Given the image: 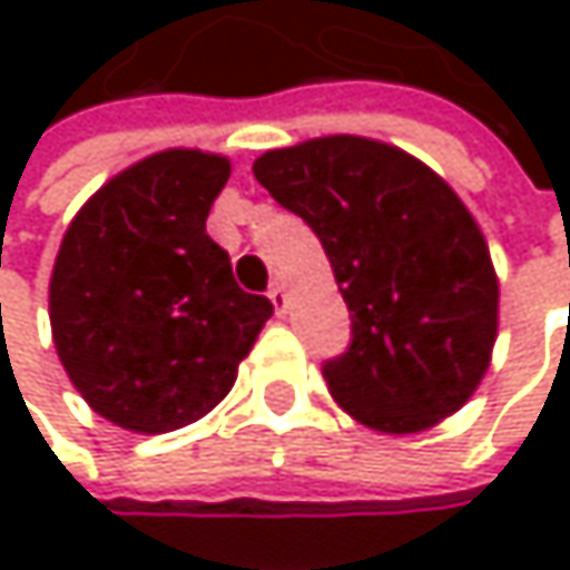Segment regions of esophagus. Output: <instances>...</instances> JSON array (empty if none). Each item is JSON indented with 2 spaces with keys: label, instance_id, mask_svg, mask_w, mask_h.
<instances>
[{
  "label": "esophagus",
  "instance_id": "obj_1",
  "mask_svg": "<svg viewBox=\"0 0 570 570\" xmlns=\"http://www.w3.org/2000/svg\"><path fill=\"white\" fill-rule=\"evenodd\" d=\"M271 299H274L277 313H286V286L281 284V281H274V284H271Z\"/></svg>",
  "mask_w": 570,
  "mask_h": 570
}]
</instances>
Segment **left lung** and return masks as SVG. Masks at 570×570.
Returning a JSON list of instances; mask_svg holds the SVG:
<instances>
[{
	"instance_id": "8db88e82",
	"label": "left lung",
	"mask_w": 570,
	"mask_h": 570,
	"mask_svg": "<svg viewBox=\"0 0 570 570\" xmlns=\"http://www.w3.org/2000/svg\"><path fill=\"white\" fill-rule=\"evenodd\" d=\"M254 177L320 237L350 306L323 363L333 399L380 432L452 415L489 370L499 281L455 190L412 155L353 135L257 158Z\"/></svg>"
}]
</instances>
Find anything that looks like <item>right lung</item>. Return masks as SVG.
<instances>
[{"instance_id": "right-lung-1", "label": "right lung", "mask_w": 570, "mask_h": 570, "mask_svg": "<svg viewBox=\"0 0 570 570\" xmlns=\"http://www.w3.org/2000/svg\"><path fill=\"white\" fill-rule=\"evenodd\" d=\"M227 177L217 155L161 151L111 177L65 230L49 286L58 360L121 429L158 435L207 415L274 316L207 237Z\"/></svg>"}]
</instances>
